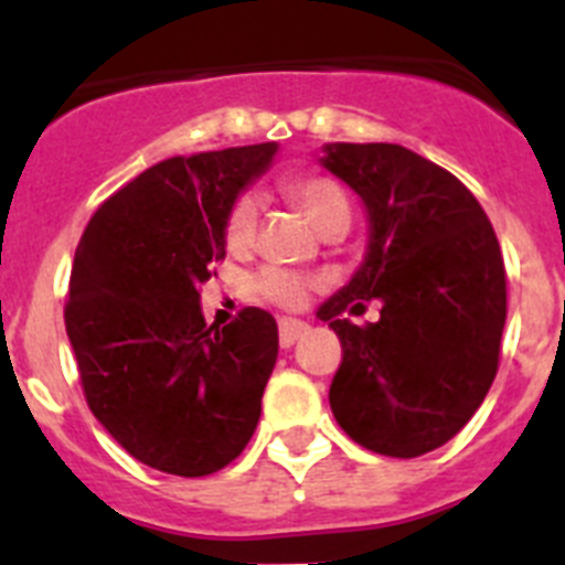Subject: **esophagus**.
<instances>
[{"mask_svg": "<svg viewBox=\"0 0 565 565\" xmlns=\"http://www.w3.org/2000/svg\"><path fill=\"white\" fill-rule=\"evenodd\" d=\"M308 333L306 322H299V319H279V344L282 348H291L297 339H302Z\"/></svg>", "mask_w": 565, "mask_h": 565, "instance_id": "34e87169", "label": "esophagus"}]
</instances>
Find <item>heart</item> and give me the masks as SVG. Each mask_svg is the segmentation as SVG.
Returning <instances> with one entry per match:
<instances>
[{"label": "heart", "instance_id": "obj_1", "mask_svg": "<svg viewBox=\"0 0 565 565\" xmlns=\"http://www.w3.org/2000/svg\"><path fill=\"white\" fill-rule=\"evenodd\" d=\"M286 194L308 214V221L313 223V228L319 234H344L351 228V201H348L344 189L333 178H326V174H302V178H294V181L286 183ZM257 194H239L226 214L228 248L243 252V248L252 246L254 232H257ZM308 288H311V282L306 277L282 271V268H268L257 279V291L266 299H271V302H277V306L286 308L302 306L308 297Z\"/></svg>", "mask_w": 565, "mask_h": 565}]
</instances>
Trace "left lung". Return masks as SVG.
I'll return each mask as SVG.
<instances>
[{
	"mask_svg": "<svg viewBox=\"0 0 565 565\" xmlns=\"http://www.w3.org/2000/svg\"><path fill=\"white\" fill-rule=\"evenodd\" d=\"M319 163L367 214L362 266L317 311L342 342L333 418L379 456H424L472 418L498 373L501 246L472 192L413 149L326 143ZM371 298L383 302L379 323L343 319Z\"/></svg>",
	"mask_w": 565,
	"mask_h": 565,
	"instance_id": "8db88e82",
	"label": "left lung"
}]
</instances>
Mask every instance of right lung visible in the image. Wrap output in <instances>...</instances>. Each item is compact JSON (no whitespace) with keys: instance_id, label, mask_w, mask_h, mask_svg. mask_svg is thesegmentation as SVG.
Here are the masks:
<instances>
[{"instance_id":"add662e5","label":"right lung","mask_w":565,"mask_h":565,"mask_svg":"<svg viewBox=\"0 0 565 565\" xmlns=\"http://www.w3.org/2000/svg\"><path fill=\"white\" fill-rule=\"evenodd\" d=\"M277 143L169 158L96 209L73 259L64 326L89 411L132 458L212 476L246 450L279 351L243 308L206 326L198 288L226 257V214Z\"/></svg>"}]
</instances>
